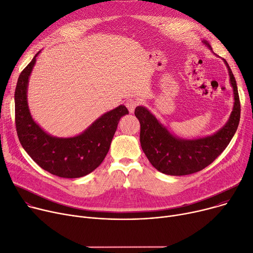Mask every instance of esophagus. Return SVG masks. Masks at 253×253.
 Listing matches in <instances>:
<instances>
[{"mask_svg":"<svg viewBox=\"0 0 253 253\" xmlns=\"http://www.w3.org/2000/svg\"><path fill=\"white\" fill-rule=\"evenodd\" d=\"M137 105H138V101L135 98H128V99H126V108L128 109V111L130 113H132L133 111H135V108L137 107Z\"/></svg>","mask_w":253,"mask_h":253,"instance_id":"esophagus-1","label":"esophagus"}]
</instances>
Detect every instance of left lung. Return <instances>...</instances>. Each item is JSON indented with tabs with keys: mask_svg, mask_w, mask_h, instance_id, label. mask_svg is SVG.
I'll use <instances>...</instances> for the list:
<instances>
[{
	"mask_svg": "<svg viewBox=\"0 0 253 253\" xmlns=\"http://www.w3.org/2000/svg\"><path fill=\"white\" fill-rule=\"evenodd\" d=\"M210 49V43L202 41ZM227 65L234 92V106L228 123L211 136L195 140L180 139L170 133L147 108L138 106L135 115L141 125V147L151 165L169 175H186L202 170L224 151L240 122V100L234 74Z\"/></svg>",
	"mask_w": 253,
	"mask_h": 253,
	"instance_id": "8db88e82",
	"label": "left lung"
}]
</instances>
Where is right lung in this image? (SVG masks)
Returning <instances> with one entry per match:
<instances>
[{"label": "right lung", "mask_w": 253, "mask_h": 253, "mask_svg": "<svg viewBox=\"0 0 253 253\" xmlns=\"http://www.w3.org/2000/svg\"><path fill=\"white\" fill-rule=\"evenodd\" d=\"M40 53V52H39ZM33 60L21 71L15 88V124L18 139L27 154L42 169L60 177L76 179L95 170L107 155L125 105L103 114L81 135L57 138L44 131L28 109V79L36 64Z\"/></svg>", "instance_id": "obj_1"}]
</instances>
